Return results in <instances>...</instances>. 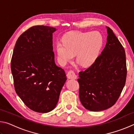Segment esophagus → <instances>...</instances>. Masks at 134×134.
I'll use <instances>...</instances> for the list:
<instances>
[{
  "label": "esophagus",
  "mask_w": 134,
  "mask_h": 134,
  "mask_svg": "<svg viewBox=\"0 0 134 134\" xmlns=\"http://www.w3.org/2000/svg\"><path fill=\"white\" fill-rule=\"evenodd\" d=\"M67 76L68 79H76L77 78V75L75 74V72L72 70H70L67 72Z\"/></svg>",
  "instance_id": "34e87169"
}]
</instances>
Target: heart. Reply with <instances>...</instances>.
<instances>
[{
	"label": "heart",
	"mask_w": 134,
	"mask_h": 134,
	"mask_svg": "<svg viewBox=\"0 0 134 134\" xmlns=\"http://www.w3.org/2000/svg\"><path fill=\"white\" fill-rule=\"evenodd\" d=\"M103 43V37L98 31L69 32L63 37V42L56 43L58 61L65 65L75 55L79 64L90 66L97 60Z\"/></svg>",
	"instance_id": "heart-1"
}]
</instances>
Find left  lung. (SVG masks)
I'll return each instance as SVG.
<instances>
[{"mask_svg":"<svg viewBox=\"0 0 134 134\" xmlns=\"http://www.w3.org/2000/svg\"><path fill=\"white\" fill-rule=\"evenodd\" d=\"M107 42L96 62L79 72V97L90 111L109 108L118 100L126 78L125 52L113 31L106 26Z\"/></svg>","mask_w":134,"mask_h":134,"instance_id":"obj_1","label":"left lung"}]
</instances>
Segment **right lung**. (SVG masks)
I'll return each instance as SVG.
<instances>
[{"instance_id":"add662e5","label":"right lung","mask_w":134,"mask_h":134,"mask_svg":"<svg viewBox=\"0 0 134 134\" xmlns=\"http://www.w3.org/2000/svg\"><path fill=\"white\" fill-rule=\"evenodd\" d=\"M53 27L32 26L18 38L11 60L15 91L26 106L47 113L58 103L67 80L64 70L55 64Z\"/></svg>"}]
</instances>
